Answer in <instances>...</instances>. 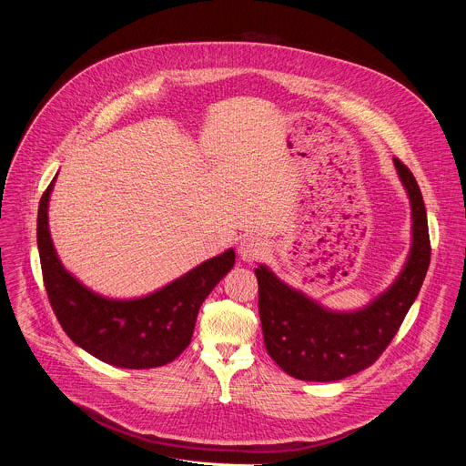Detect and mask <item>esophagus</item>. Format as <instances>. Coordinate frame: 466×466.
<instances>
[{"mask_svg": "<svg viewBox=\"0 0 466 466\" xmlns=\"http://www.w3.org/2000/svg\"><path fill=\"white\" fill-rule=\"evenodd\" d=\"M265 250H268V247H265V243L259 238L254 236H248L239 243V256L243 261H254L259 256H263Z\"/></svg>", "mask_w": 466, "mask_h": 466, "instance_id": "obj_1", "label": "esophagus"}]
</instances>
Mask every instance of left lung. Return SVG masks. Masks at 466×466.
I'll list each match as a JSON object with an SVG mask.
<instances>
[{"label":"left lung","mask_w":466,"mask_h":466,"mask_svg":"<svg viewBox=\"0 0 466 466\" xmlns=\"http://www.w3.org/2000/svg\"><path fill=\"white\" fill-rule=\"evenodd\" d=\"M411 203V248L398 279L370 304L334 311L258 265L263 343L277 365L297 380L336 381L370 367L396 336L430 268L426 207L413 173L392 158Z\"/></svg>","instance_id":"8db88e82"}]
</instances>
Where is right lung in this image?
<instances>
[{"label":"right lung","instance_id":"right-lung-1","mask_svg":"<svg viewBox=\"0 0 466 466\" xmlns=\"http://www.w3.org/2000/svg\"><path fill=\"white\" fill-rule=\"evenodd\" d=\"M55 178L38 205L36 241L44 286L68 338L94 358L119 369H153L178 358L189 345L197 313L234 268V248L140 299H108L66 271L51 241L47 207Z\"/></svg>","mask_w":466,"mask_h":466}]
</instances>
